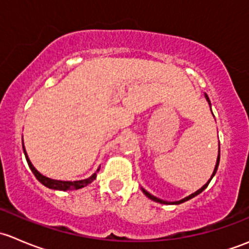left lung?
<instances>
[{
    "instance_id": "1",
    "label": "left lung",
    "mask_w": 249,
    "mask_h": 249,
    "mask_svg": "<svg viewBox=\"0 0 249 249\" xmlns=\"http://www.w3.org/2000/svg\"><path fill=\"white\" fill-rule=\"evenodd\" d=\"M205 97H206V100H207L208 105H210V106H211V101H210V99H208L207 94H205ZM212 114H213V113H212ZM219 159H220V153H219V154H218V158H217V162H215L214 171H213L212 176H211V178H210V179H208V182L206 183V184L203 185L202 188H200L199 190H196V192H195V193H193V194H192V195H189V196H187V197H184V199L179 200V201H175V202H167V201H164V200H161V199H158V197H157V196H154V195L149 194V193H148L147 190H144V189H143V188H142V192H143V194H144L145 196H147V197H149L150 200H153V201H155V202H160V203H171V205H179V203H182V202H185V201H188V200L193 199V197H195V196H196V195H199L200 193H202L203 190H205L206 188H207V185L210 184L211 179H212V178H213V176H214V175H215V172H217V170H218V165H219Z\"/></svg>"
}]
</instances>
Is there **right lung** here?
<instances>
[{"label":"right lung","mask_w":249,"mask_h":249,"mask_svg":"<svg viewBox=\"0 0 249 249\" xmlns=\"http://www.w3.org/2000/svg\"><path fill=\"white\" fill-rule=\"evenodd\" d=\"M22 149H24V154H25V158H26V161L27 164H29V167L31 169V171L34 172L35 177L37 178V179L39 180V182L42 183L43 185H46L47 188H50V189H55V190H74V189H80V188H84L87 187L88 184H90V183L92 182V180L96 178V172H99L100 169H97V171L94 173V175L91 176V177L87 178V179H82V180H74V182H71V180H56V179H52V178H48L46 176L41 175L38 171H37L36 169L34 167V165L31 164V161H30L29 157H27L26 154V150H25V147H24V142H22Z\"/></svg>","instance_id":"obj_1"}]
</instances>
